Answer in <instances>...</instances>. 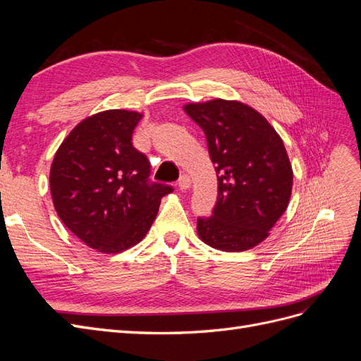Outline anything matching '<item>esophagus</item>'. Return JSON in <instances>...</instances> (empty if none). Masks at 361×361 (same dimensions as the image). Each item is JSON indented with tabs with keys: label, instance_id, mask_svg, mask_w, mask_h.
<instances>
[{
	"label": "esophagus",
	"instance_id": "esophagus-1",
	"mask_svg": "<svg viewBox=\"0 0 361 361\" xmlns=\"http://www.w3.org/2000/svg\"><path fill=\"white\" fill-rule=\"evenodd\" d=\"M178 185H179L180 190H188L191 187V179H190L188 174H182L179 180H178Z\"/></svg>",
	"mask_w": 361,
	"mask_h": 361
}]
</instances>
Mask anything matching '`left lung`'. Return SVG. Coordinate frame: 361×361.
<instances>
[{"instance_id": "8db88e82", "label": "left lung", "mask_w": 361, "mask_h": 361, "mask_svg": "<svg viewBox=\"0 0 361 361\" xmlns=\"http://www.w3.org/2000/svg\"><path fill=\"white\" fill-rule=\"evenodd\" d=\"M206 135L218 178L211 216L197 218L202 241L221 251H245L268 238L286 211L293 173L285 145L253 108L214 99L183 106Z\"/></svg>"}]
</instances>
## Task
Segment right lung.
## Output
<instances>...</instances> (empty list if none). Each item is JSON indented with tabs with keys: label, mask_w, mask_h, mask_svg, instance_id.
Masks as SVG:
<instances>
[{
	"label": "right lung",
	"mask_w": 361,
	"mask_h": 361,
	"mask_svg": "<svg viewBox=\"0 0 361 361\" xmlns=\"http://www.w3.org/2000/svg\"><path fill=\"white\" fill-rule=\"evenodd\" d=\"M141 117L126 110L87 117L52 161L49 187L60 220L101 253L138 244L157 218L161 199L173 191L149 180L150 162L133 146Z\"/></svg>",
	"instance_id": "obj_1"
}]
</instances>
